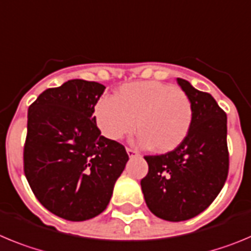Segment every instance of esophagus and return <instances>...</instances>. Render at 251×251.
I'll return each instance as SVG.
<instances>
[{"label":"esophagus","instance_id":"1","mask_svg":"<svg viewBox=\"0 0 251 251\" xmlns=\"http://www.w3.org/2000/svg\"><path fill=\"white\" fill-rule=\"evenodd\" d=\"M126 152H127L128 157H135L139 155V152L136 150H132V149H126Z\"/></svg>","mask_w":251,"mask_h":251}]
</instances>
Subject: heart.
<instances>
[{
  "mask_svg": "<svg viewBox=\"0 0 251 251\" xmlns=\"http://www.w3.org/2000/svg\"><path fill=\"white\" fill-rule=\"evenodd\" d=\"M95 117L105 137L121 140L141 132L137 145L169 152L181 145L193 124L190 99L173 85L134 82L119 89L116 98H102L95 106Z\"/></svg>",
  "mask_w": 251,
  "mask_h": 251,
  "instance_id": "b5f03b06",
  "label": "heart"
}]
</instances>
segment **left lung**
Instances as JSON below:
<instances>
[{
    "label": "left lung",
    "instance_id": "1",
    "mask_svg": "<svg viewBox=\"0 0 251 251\" xmlns=\"http://www.w3.org/2000/svg\"><path fill=\"white\" fill-rule=\"evenodd\" d=\"M177 83L191 101V128L175 150L145 156L149 173L141 180L150 211L168 221L189 220L202 213L221 191L229 170L226 114L210 94L182 78Z\"/></svg>",
    "mask_w": 251,
    "mask_h": 251
}]
</instances>
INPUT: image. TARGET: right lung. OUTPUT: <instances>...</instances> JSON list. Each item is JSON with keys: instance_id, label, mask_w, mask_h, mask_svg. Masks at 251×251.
Listing matches in <instances>:
<instances>
[{"instance_id": "right-lung-1", "label": "right lung", "mask_w": 251, "mask_h": 251, "mask_svg": "<svg viewBox=\"0 0 251 251\" xmlns=\"http://www.w3.org/2000/svg\"><path fill=\"white\" fill-rule=\"evenodd\" d=\"M105 89L69 80L28 107L25 175L38 201L65 220L102 213L128 160L121 144L101 136L92 116Z\"/></svg>"}]
</instances>
